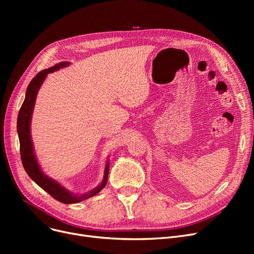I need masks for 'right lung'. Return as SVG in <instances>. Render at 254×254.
Instances as JSON below:
<instances>
[{"mask_svg":"<svg viewBox=\"0 0 254 254\" xmlns=\"http://www.w3.org/2000/svg\"><path fill=\"white\" fill-rule=\"evenodd\" d=\"M68 63H60L56 65L51 66V68L47 70H43L39 72L30 82L28 88H26L25 92V99L22 103L20 110L17 117V132L19 137V143H20V157L21 162L23 165V168L25 172L28 173V175L40 186L46 192H48L53 198H56L57 201L64 203V204H74L79 203L84 199L96 195L98 192H100L107 184V178H108L109 173V163H107L106 170H105V176L103 182L98 186L97 189L92 190L91 191L82 194V195H75L71 193L70 191L64 189L57 181L48 178L46 175L43 174V172L40 170V167L37 163V159L34 153L33 144L31 140V132H30V126H31V118L32 113L35 106V100L37 92L43 83L44 79L46 78L47 74L55 72L64 66L68 65Z\"/></svg>","mask_w":254,"mask_h":254,"instance_id":"obj_1","label":"right lung"}]
</instances>
